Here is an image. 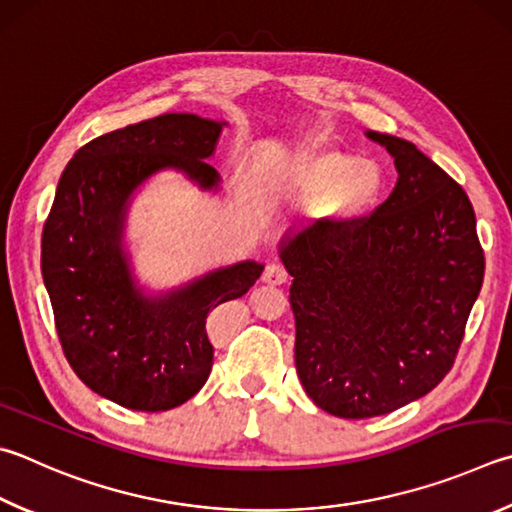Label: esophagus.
<instances>
[{"label": "esophagus", "instance_id": "esophagus-1", "mask_svg": "<svg viewBox=\"0 0 512 512\" xmlns=\"http://www.w3.org/2000/svg\"><path fill=\"white\" fill-rule=\"evenodd\" d=\"M288 280V273L282 264H268L262 275V282L268 286H282Z\"/></svg>", "mask_w": 512, "mask_h": 512}]
</instances>
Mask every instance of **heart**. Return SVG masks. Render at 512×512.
Instances as JSON below:
<instances>
[{"label":"heart","mask_w":512,"mask_h":512,"mask_svg":"<svg viewBox=\"0 0 512 512\" xmlns=\"http://www.w3.org/2000/svg\"><path fill=\"white\" fill-rule=\"evenodd\" d=\"M282 185L302 199H315V219L347 228L365 219L385 190L380 165L338 147H311L284 167Z\"/></svg>","instance_id":"1"}]
</instances>
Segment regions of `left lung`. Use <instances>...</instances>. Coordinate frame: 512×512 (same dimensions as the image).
Instances as JSON below:
<instances>
[{
	"label": "left lung",
	"mask_w": 512,
	"mask_h": 512,
	"mask_svg": "<svg viewBox=\"0 0 512 512\" xmlns=\"http://www.w3.org/2000/svg\"><path fill=\"white\" fill-rule=\"evenodd\" d=\"M398 179L374 215L280 239L293 277L295 369L324 412L371 418L441 383L483 282L468 194L416 145L367 129Z\"/></svg>",
	"instance_id": "1"
}]
</instances>
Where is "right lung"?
Segmentation results:
<instances>
[{"mask_svg": "<svg viewBox=\"0 0 512 512\" xmlns=\"http://www.w3.org/2000/svg\"><path fill=\"white\" fill-rule=\"evenodd\" d=\"M226 120L163 114L98 136L60 176L42 232V277L69 365L91 392L127 410L165 412L206 385V318L246 295L264 264L219 266L152 291L138 282L125 230L136 192L154 174H183L217 192L215 156Z\"/></svg>", "mask_w": 512, "mask_h": 512, "instance_id": "add662e5", "label": "right lung"}]
</instances>
